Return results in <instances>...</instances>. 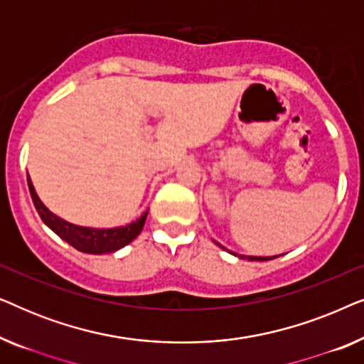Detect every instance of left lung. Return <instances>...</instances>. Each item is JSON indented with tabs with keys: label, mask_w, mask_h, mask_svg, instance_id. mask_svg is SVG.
Instances as JSON below:
<instances>
[{
	"label": "left lung",
	"mask_w": 364,
	"mask_h": 364,
	"mask_svg": "<svg viewBox=\"0 0 364 364\" xmlns=\"http://www.w3.org/2000/svg\"><path fill=\"white\" fill-rule=\"evenodd\" d=\"M218 245V243H217ZM222 247V245H220ZM223 250H225V248H223ZM232 253V252H230ZM233 255H237V253H233ZM237 257H240V258H248V260H257V262H265V260H273V258L275 257H245V255H237Z\"/></svg>",
	"instance_id": "left-lung-1"
}]
</instances>
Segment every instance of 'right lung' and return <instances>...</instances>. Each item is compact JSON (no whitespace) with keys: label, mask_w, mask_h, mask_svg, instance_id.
Returning a JSON list of instances; mask_svg holds the SVG:
<instances>
[{"label":"right lung","mask_w":364,"mask_h":364,"mask_svg":"<svg viewBox=\"0 0 364 364\" xmlns=\"http://www.w3.org/2000/svg\"><path fill=\"white\" fill-rule=\"evenodd\" d=\"M28 187L29 193H31L33 203L36 207L39 217L43 222L51 228L54 233H58L63 240H66L69 245H73L76 250L84 253H94V255H102V253H112L119 250V248L126 247L131 243L139 233L142 232L144 223H146L147 212L142 213L141 218L136 222L129 223L126 227L117 228H89V227H79L73 225L63 218H59L44 207V203L39 200L38 193L34 192V187L31 183V178L28 176Z\"/></svg>","instance_id":"add662e5"}]
</instances>
